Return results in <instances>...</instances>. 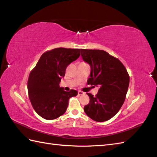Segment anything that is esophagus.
<instances>
[{"label":"esophagus","mask_w":157,"mask_h":157,"mask_svg":"<svg viewBox=\"0 0 157 157\" xmlns=\"http://www.w3.org/2000/svg\"><path fill=\"white\" fill-rule=\"evenodd\" d=\"M84 94H85V93L82 92V91H78V96H81V95H84Z\"/></svg>","instance_id":"obj_1"}]
</instances>
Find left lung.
I'll use <instances>...</instances> for the list:
<instances>
[{"mask_svg": "<svg viewBox=\"0 0 157 157\" xmlns=\"http://www.w3.org/2000/svg\"><path fill=\"white\" fill-rule=\"evenodd\" d=\"M82 58L91 68L88 84L99 86L96 96L87 93L90 103L84 108L92 120L104 122L111 119L124 103L130 77L123 64L101 50H80Z\"/></svg>", "mask_w": 157, "mask_h": 157, "instance_id": "obj_1", "label": "left lung"}]
</instances>
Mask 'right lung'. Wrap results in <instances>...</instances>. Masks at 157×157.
<instances>
[{"label":"right lung","mask_w":157,"mask_h":157,"mask_svg":"<svg viewBox=\"0 0 157 157\" xmlns=\"http://www.w3.org/2000/svg\"><path fill=\"white\" fill-rule=\"evenodd\" d=\"M80 49L58 48L41 56L30 73L27 82L29 97L38 115L46 120L58 118L67 110L69 99L77 90L66 92L59 86L67 65L78 59Z\"/></svg>","instance_id":"add662e5"}]
</instances>
